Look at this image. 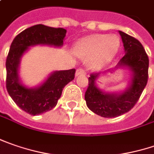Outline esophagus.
I'll use <instances>...</instances> for the list:
<instances>
[{"label": "esophagus", "mask_w": 154, "mask_h": 154, "mask_svg": "<svg viewBox=\"0 0 154 154\" xmlns=\"http://www.w3.org/2000/svg\"><path fill=\"white\" fill-rule=\"evenodd\" d=\"M86 72L84 69H77L76 71V76H79V75H85Z\"/></svg>", "instance_id": "esophagus-1"}]
</instances>
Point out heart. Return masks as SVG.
<instances>
[{"instance_id":"obj_1","label":"heart","mask_w":154,"mask_h":154,"mask_svg":"<svg viewBox=\"0 0 154 154\" xmlns=\"http://www.w3.org/2000/svg\"><path fill=\"white\" fill-rule=\"evenodd\" d=\"M120 46L116 36L94 34L81 39L75 46L78 57L89 58L88 65L92 70H100L116 56Z\"/></svg>"}]
</instances>
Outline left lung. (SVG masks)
<instances>
[{"label": "left lung", "mask_w": 154, "mask_h": 154, "mask_svg": "<svg viewBox=\"0 0 154 154\" xmlns=\"http://www.w3.org/2000/svg\"><path fill=\"white\" fill-rule=\"evenodd\" d=\"M119 33L122 39L125 55L116 68H127L130 71L131 79L128 87L120 92H106L97 87V80L100 74L93 73L89 77V86L84 96L90 110L106 118L120 116L133 109L148 79L149 59L142 45L135 38L122 31H119Z\"/></svg>", "instance_id": "8db88e82"}]
</instances>
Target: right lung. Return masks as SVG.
I'll list each match as a JSON object with an SVG mask.
<instances>
[{
  "label": "right lung",
  "instance_id": "1",
  "mask_svg": "<svg viewBox=\"0 0 154 154\" xmlns=\"http://www.w3.org/2000/svg\"><path fill=\"white\" fill-rule=\"evenodd\" d=\"M65 35L64 28L39 24L19 33L11 44L6 61L7 90L14 102L32 116L45 113L57 105L64 86L74 79L76 70L53 71L40 85L29 88L22 84L19 75L21 57L31 46H63Z\"/></svg>",
  "mask_w": 154,
  "mask_h": 154
}]
</instances>
